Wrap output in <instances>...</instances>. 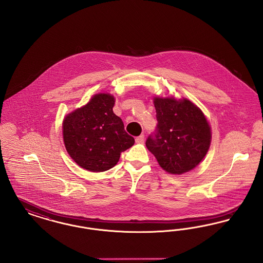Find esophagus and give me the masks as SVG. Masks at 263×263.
I'll list each match as a JSON object with an SVG mask.
<instances>
[{"label": "esophagus", "mask_w": 263, "mask_h": 263, "mask_svg": "<svg viewBox=\"0 0 263 263\" xmlns=\"http://www.w3.org/2000/svg\"><path fill=\"white\" fill-rule=\"evenodd\" d=\"M144 142H145L144 135H140L139 137L136 138V143L138 144H144Z\"/></svg>", "instance_id": "esophagus-1"}]
</instances>
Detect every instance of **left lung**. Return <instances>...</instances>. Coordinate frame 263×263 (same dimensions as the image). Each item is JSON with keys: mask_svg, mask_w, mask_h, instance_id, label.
Wrapping results in <instances>:
<instances>
[{"mask_svg": "<svg viewBox=\"0 0 263 263\" xmlns=\"http://www.w3.org/2000/svg\"><path fill=\"white\" fill-rule=\"evenodd\" d=\"M157 135L146 147L164 172L183 175L195 168L207 155L212 130L200 108L185 98L154 97Z\"/></svg>", "mask_w": 263, "mask_h": 263, "instance_id": "left-lung-1", "label": "left lung"}]
</instances>
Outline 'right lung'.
<instances>
[{
  "instance_id": "right-lung-1",
  "label": "right lung",
  "mask_w": 263,
  "mask_h": 263,
  "mask_svg": "<svg viewBox=\"0 0 263 263\" xmlns=\"http://www.w3.org/2000/svg\"><path fill=\"white\" fill-rule=\"evenodd\" d=\"M114 104L112 95L99 92L63 120L65 148L73 161L88 172L110 170L118 163L121 152L135 143L126 133L121 118L113 112Z\"/></svg>"
}]
</instances>
